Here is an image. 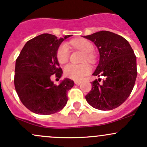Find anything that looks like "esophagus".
<instances>
[{
  "mask_svg": "<svg viewBox=\"0 0 147 147\" xmlns=\"http://www.w3.org/2000/svg\"><path fill=\"white\" fill-rule=\"evenodd\" d=\"M80 83H81V81H78V80H76V81H75V84L76 85H80Z\"/></svg>",
  "mask_w": 147,
  "mask_h": 147,
  "instance_id": "obj_1",
  "label": "esophagus"
}]
</instances>
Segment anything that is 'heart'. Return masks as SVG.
Segmentation results:
<instances>
[{
  "label": "heart",
  "instance_id": "obj_1",
  "mask_svg": "<svg viewBox=\"0 0 147 147\" xmlns=\"http://www.w3.org/2000/svg\"><path fill=\"white\" fill-rule=\"evenodd\" d=\"M71 44L76 48L85 53V59L92 61L94 59L93 45L86 39H75ZM57 58L60 64H65L69 58V48L68 45L63 44L59 47L57 52ZM92 71V67L89 64L84 63L81 65L69 64L65 67V74L67 77L75 80H80Z\"/></svg>",
  "mask_w": 147,
  "mask_h": 147
}]
</instances>
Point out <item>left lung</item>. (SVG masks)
I'll use <instances>...</instances> for the list:
<instances>
[{
  "mask_svg": "<svg viewBox=\"0 0 147 147\" xmlns=\"http://www.w3.org/2000/svg\"><path fill=\"white\" fill-rule=\"evenodd\" d=\"M83 37L94 42L99 52V62L93 75L105 78L101 83L100 78L92 82V90L85 98L96 109H115L128 98L134 87L136 56L128 41L114 32L102 30Z\"/></svg>",
  "mask_w": 147,
  "mask_h": 147,
  "instance_id": "8db88e82",
  "label": "left lung"
}]
</instances>
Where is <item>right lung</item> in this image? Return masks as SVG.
<instances>
[{"label":"right lung","mask_w":147,"mask_h":147,"mask_svg":"<svg viewBox=\"0 0 147 147\" xmlns=\"http://www.w3.org/2000/svg\"><path fill=\"white\" fill-rule=\"evenodd\" d=\"M71 36L60 39L47 33L37 36L26 42L16 59L14 87L23 104L32 113L51 115L67 104V91L74 81L65 78L56 85L51 78L53 74L58 78L62 76L57 52L61 43Z\"/></svg>","instance_id":"right-lung-1"}]
</instances>
